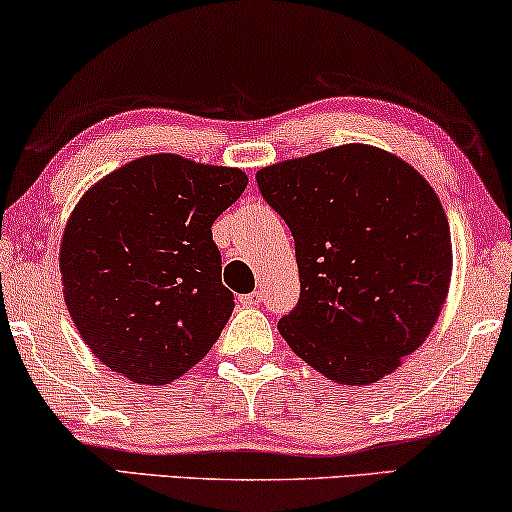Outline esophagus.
<instances>
[{"mask_svg": "<svg viewBox=\"0 0 512 512\" xmlns=\"http://www.w3.org/2000/svg\"><path fill=\"white\" fill-rule=\"evenodd\" d=\"M241 306H259L262 304V292H253V294H243L239 297Z\"/></svg>", "mask_w": 512, "mask_h": 512, "instance_id": "esophagus-1", "label": "esophagus"}]
</instances>
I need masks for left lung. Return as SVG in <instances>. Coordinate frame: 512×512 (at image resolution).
Masks as SVG:
<instances>
[{"instance_id": "1", "label": "left lung", "mask_w": 512, "mask_h": 512, "mask_svg": "<svg viewBox=\"0 0 512 512\" xmlns=\"http://www.w3.org/2000/svg\"><path fill=\"white\" fill-rule=\"evenodd\" d=\"M257 185L290 227L299 266V304L280 336L334 383L390 376L448 299L452 241L434 187L366 143L271 164Z\"/></svg>"}]
</instances>
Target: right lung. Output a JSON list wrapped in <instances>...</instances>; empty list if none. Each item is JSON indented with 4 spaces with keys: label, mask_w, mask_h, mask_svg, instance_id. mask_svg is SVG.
Returning a JSON list of instances; mask_svg holds the SVG:
<instances>
[{
    "label": "right lung",
    "mask_w": 512,
    "mask_h": 512,
    "mask_svg": "<svg viewBox=\"0 0 512 512\" xmlns=\"http://www.w3.org/2000/svg\"><path fill=\"white\" fill-rule=\"evenodd\" d=\"M246 185L241 169L157 153L83 194L64 227L60 273L99 362L132 383L169 385L206 357L234 311L211 227Z\"/></svg>",
    "instance_id": "right-lung-1"
}]
</instances>
